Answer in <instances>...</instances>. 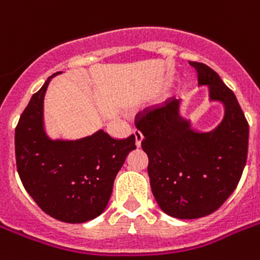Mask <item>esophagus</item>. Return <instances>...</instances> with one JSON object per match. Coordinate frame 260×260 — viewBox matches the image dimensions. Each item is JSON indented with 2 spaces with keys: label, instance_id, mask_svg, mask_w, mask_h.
Masks as SVG:
<instances>
[{
  "label": "esophagus",
  "instance_id": "34e87169",
  "mask_svg": "<svg viewBox=\"0 0 260 260\" xmlns=\"http://www.w3.org/2000/svg\"><path fill=\"white\" fill-rule=\"evenodd\" d=\"M135 135V143H136V147H140L142 146V142H143V134L140 131H135L134 132Z\"/></svg>",
  "mask_w": 260,
  "mask_h": 260
}]
</instances>
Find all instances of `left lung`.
I'll list each match as a JSON object with an SVG mask.
<instances>
[{
	"instance_id": "1",
	"label": "left lung",
	"mask_w": 260,
	"mask_h": 260,
	"mask_svg": "<svg viewBox=\"0 0 260 260\" xmlns=\"http://www.w3.org/2000/svg\"><path fill=\"white\" fill-rule=\"evenodd\" d=\"M190 64L198 73V87L208 89V101L224 108L221 121L213 129H197L182 114L183 100H174L136 125L144 136L155 200L165 213L179 220L217 210L236 189L248 151V124L234 91L209 66Z\"/></svg>"
}]
</instances>
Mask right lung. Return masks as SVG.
Masks as SVG:
<instances>
[{
  "label": "right lung",
  "mask_w": 260,
  "mask_h": 260,
  "mask_svg": "<svg viewBox=\"0 0 260 260\" xmlns=\"http://www.w3.org/2000/svg\"><path fill=\"white\" fill-rule=\"evenodd\" d=\"M35 93L14 132L16 165L25 190L43 212L59 221L79 224L105 210L114 178L135 136L116 140L102 129L81 139L51 138L44 122V97L51 79Z\"/></svg>",
  "instance_id": "1"
}]
</instances>
